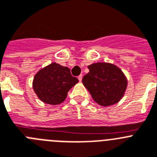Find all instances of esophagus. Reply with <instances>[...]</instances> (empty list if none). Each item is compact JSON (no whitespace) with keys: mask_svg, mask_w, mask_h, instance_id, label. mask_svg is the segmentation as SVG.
I'll use <instances>...</instances> for the list:
<instances>
[{"mask_svg":"<svg viewBox=\"0 0 157 157\" xmlns=\"http://www.w3.org/2000/svg\"><path fill=\"white\" fill-rule=\"evenodd\" d=\"M82 77H83V76L82 75H80V76H78V80H79V81H81V80H82Z\"/></svg>","mask_w":157,"mask_h":157,"instance_id":"34e87169","label":"esophagus"}]
</instances>
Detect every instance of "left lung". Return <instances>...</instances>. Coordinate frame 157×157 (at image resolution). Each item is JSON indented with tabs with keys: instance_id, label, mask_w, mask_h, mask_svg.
Listing matches in <instances>:
<instances>
[{
	"instance_id": "left-lung-1",
	"label": "left lung",
	"mask_w": 157,
	"mask_h": 157,
	"mask_svg": "<svg viewBox=\"0 0 157 157\" xmlns=\"http://www.w3.org/2000/svg\"><path fill=\"white\" fill-rule=\"evenodd\" d=\"M89 72L82 79L83 84L88 90L98 104L110 106L118 103L123 96L127 80L122 70L110 63L92 64Z\"/></svg>"
}]
</instances>
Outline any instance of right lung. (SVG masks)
Segmentation results:
<instances>
[{"instance_id":"right-lung-1","label":"right lung","mask_w":157,"mask_h":157,"mask_svg":"<svg viewBox=\"0 0 157 157\" xmlns=\"http://www.w3.org/2000/svg\"><path fill=\"white\" fill-rule=\"evenodd\" d=\"M78 79L71 75L70 69L52 63L41 69L34 77L33 89L40 100L48 104L62 103Z\"/></svg>"}]
</instances>
